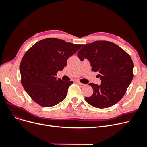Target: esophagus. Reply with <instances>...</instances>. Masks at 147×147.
Returning <instances> with one entry per match:
<instances>
[{
	"label": "esophagus",
	"mask_w": 147,
	"mask_h": 147,
	"mask_svg": "<svg viewBox=\"0 0 147 147\" xmlns=\"http://www.w3.org/2000/svg\"><path fill=\"white\" fill-rule=\"evenodd\" d=\"M77 83L78 84H79V85L80 86V87H85V86L86 85V84H84L81 83V82H78Z\"/></svg>",
	"instance_id": "obj_1"
}]
</instances>
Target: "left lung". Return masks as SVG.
I'll list each match as a JSON object with an SVG mask.
<instances>
[{
    "mask_svg": "<svg viewBox=\"0 0 147 147\" xmlns=\"http://www.w3.org/2000/svg\"><path fill=\"white\" fill-rule=\"evenodd\" d=\"M83 61L87 59L92 71L98 73L101 84L90 83L93 94L85 101L94 107L105 109L120 101L133 79L134 63L126 51L107 41H97L85 45L78 52Z\"/></svg>",
    "mask_w": 147,
    "mask_h": 147,
    "instance_id": "left-lung-1",
    "label": "left lung"
}]
</instances>
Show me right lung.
Masks as SVG:
<instances>
[{"label": "right lung", "instance_id": "add662e5", "mask_svg": "<svg viewBox=\"0 0 147 147\" xmlns=\"http://www.w3.org/2000/svg\"><path fill=\"white\" fill-rule=\"evenodd\" d=\"M82 45L67 42L56 38L37 42L24 55L20 66L21 84L38 105L55 106L66 97L73 81H64L56 76L67 65V60Z\"/></svg>", "mask_w": 147, "mask_h": 147}]
</instances>
